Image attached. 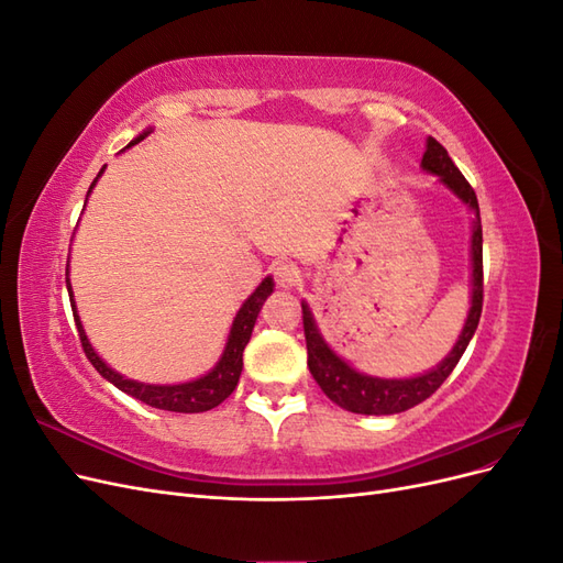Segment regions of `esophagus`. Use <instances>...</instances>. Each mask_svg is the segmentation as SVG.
Instances as JSON below:
<instances>
[{
	"mask_svg": "<svg viewBox=\"0 0 563 563\" xmlns=\"http://www.w3.org/2000/svg\"><path fill=\"white\" fill-rule=\"evenodd\" d=\"M272 277H275L277 286L291 288V286H298V282H300V269L288 261H277L275 265H272Z\"/></svg>",
	"mask_w": 563,
	"mask_h": 563,
	"instance_id": "34e87169",
	"label": "esophagus"
}]
</instances>
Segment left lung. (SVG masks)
I'll list each match as a JSON object with an SVG mask.
<instances>
[{
    "label": "left lung",
    "mask_w": 563,
    "mask_h": 563,
    "mask_svg": "<svg viewBox=\"0 0 563 563\" xmlns=\"http://www.w3.org/2000/svg\"><path fill=\"white\" fill-rule=\"evenodd\" d=\"M422 168L430 174H437L441 183L451 187V190L467 203V207L476 211L474 232H472V308L465 321V329L460 333L453 352L437 368L418 378L383 380V378L362 376V373H356L340 360V356L323 343V338L314 327L310 308L302 302V329H305V343H308V366H310L312 378L317 380L323 395L352 413L391 416V413L406 411V408H413L420 401L432 397L441 387V383L451 376V371L460 362V356H463V352L467 350L476 327H479L482 305H484V255H482L479 203H476L472 185L465 180L463 174H460V168L449 157L446 147L439 141L428 139V150H424L422 155Z\"/></svg>",
    "instance_id": "left-lung-1"
}]
</instances>
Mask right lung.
<instances>
[{
  "mask_svg": "<svg viewBox=\"0 0 563 563\" xmlns=\"http://www.w3.org/2000/svg\"><path fill=\"white\" fill-rule=\"evenodd\" d=\"M147 133L139 135V139H135L131 145L141 143ZM100 174H103V168H100ZM96 180L91 183V187L96 185ZM91 187H89V192H91ZM65 282H67V294L73 296L70 279H65ZM272 286H275V284H272V279L267 277L251 294V298L242 305V310L236 312L225 352H223V356H220V362L216 364V368L209 373V376L197 378L192 383H183V385H143V383H135V380L119 376V373L112 371L103 360H100V356L93 352V347L89 345L87 333H84L81 321H79L77 310H75V300L70 298V302H73V314H75V323H77V333H79V343L84 347V354H87V360L93 364V368L100 373V376L110 380L117 389L126 391V395H131L133 399H139L147 406L162 408V411L201 413V411H211V408H216L218 404H223L234 391L236 383H240L242 366H244V347H246L249 338H251L255 317H258L265 298L272 294Z\"/></svg>",
  "mask_w": 563,
  "mask_h": 563,
  "instance_id": "right-lung-1",
  "label": "right lung"
}]
</instances>
